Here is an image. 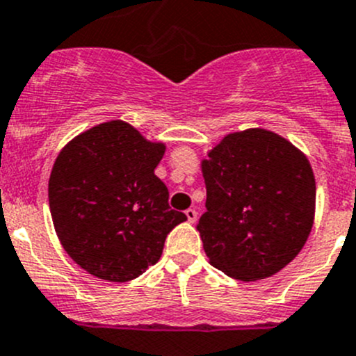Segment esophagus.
I'll return each mask as SVG.
<instances>
[{
    "label": "esophagus",
    "mask_w": 356,
    "mask_h": 356,
    "mask_svg": "<svg viewBox=\"0 0 356 356\" xmlns=\"http://www.w3.org/2000/svg\"><path fill=\"white\" fill-rule=\"evenodd\" d=\"M186 217H188L189 222H196V219H198V212H196L195 209H188L186 210Z\"/></svg>",
    "instance_id": "obj_1"
}]
</instances>
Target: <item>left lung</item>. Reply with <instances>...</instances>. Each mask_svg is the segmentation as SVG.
<instances>
[{
	"instance_id": "1",
	"label": "left lung",
	"mask_w": 356,
	"mask_h": 356,
	"mask_svg": "<svg viewBox=\"0 0 356 356\" xmlns=\"http://www.w3.org/2000/svg\"><path fill=\"white\" fill-rule=\"evenodd\" d=\"M202 170L207 212L196 229L213 268L255 282L301 252L313 226L316 186L309 161L289 140L262 129L231 134Z\"/></svg>"
}]
</instances>
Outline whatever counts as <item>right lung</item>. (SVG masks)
<instances>
[{
    "instance_id": "right-lung-1",
    "label": "right lung",
    "mask_w": 356,
    "mask_h": 356,
    "mask_svg": "<svg viewBox=\"0 0 356 356\" xmlns=\"http://www.w3.org/2000/svg\"><path fill=\"white\" fill-rule=\"evenodd\" d=\"M163 144L108 122L72 139L48 181L51 219L69 257L94 277L129 282L156 264L165 238L188 217L154 175Z\"/></svg>"
}]
</instances>
